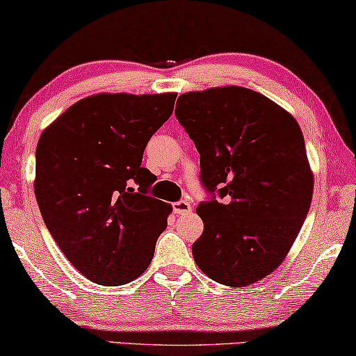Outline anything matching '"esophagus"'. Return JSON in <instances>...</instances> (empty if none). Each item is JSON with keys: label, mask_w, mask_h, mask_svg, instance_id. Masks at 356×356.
I'll return each mask as SVG.
<instances>
[{"label": "esophagus", "mask_w": 356, "mask_h": 356, "mask_svg": "<svg viewBox=\"0 0 356 356\" xmlns=\"http://www.w3.org/2000/svg\"><path fill=\"white\" fill-rule=\"evenodd\" d=\"M173 211L177 215H188V213L193 211V205H191L189 200H179L173 204Z\"/></svg>", "instance_id": "1"}]
</instances>
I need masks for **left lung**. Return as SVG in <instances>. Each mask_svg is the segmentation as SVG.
I'll return each instance as SVG.
<instances>
[{"mask_svg":"<svg viewBox=\"0 0 356 356\" xmlns=\"http://www.w3.org/2000/svg\"><path fill=\"white\" fill-rule=\"evenodd\" d=\"M177 103L211 195L197 207L204 234L193 245L195 264L221 285L259 282L285 259L310 209L302 132L288 111L245 87L188 92Z\"/></svg>","mask_w":356,"mask_h":356,"instance_id":"1","label":"left lung"}]
</instances>
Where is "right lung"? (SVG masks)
I'll use <instances>...</instances> for the list:
<instances>
[{"instance_id": "right-lung-1", "label": "right lung", "mask_w": 356, "mask_h": 356, "mask_svg": "<svg viewBox=\"0 0 356 356\" xmlns=\"http://www.w3.org/2000/svg\"><path fill=\"white\" fill-rule=\"evenodd\" d=\"M177 94H98L41 134L35 194L67 259L98 285L135 280L151 264L172 207L146 195L147 141L172 116Z\"/></svg>"}]
</instances>
